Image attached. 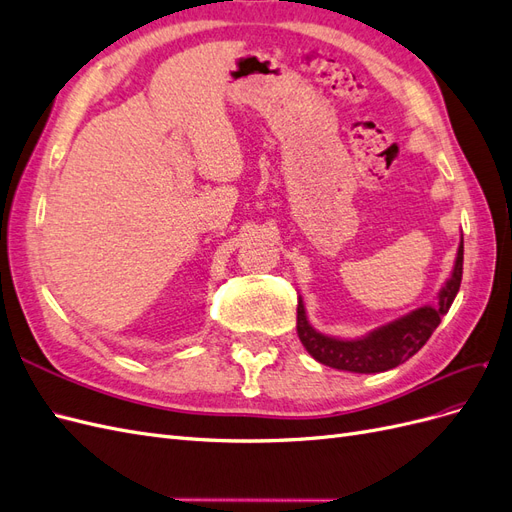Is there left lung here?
Returning <instances> with one entry per match:
<instances>
[{"mask_svg":"<svg viewBox=\"0 0 512 512\" xmlns=\"http://www.w3.org/2000/svg\"><path fill=\"white\" fill-rule=\"evenodd\" d=\"M463 275V239L455 260L451 280L440 290V301L436 307H421L416 312L399 318L378 331L361 339H335L327 337L309 327L305 318L303 301L297 305V333L305 350L322 365L333 369L354 371V374H378V371L393 369L406 363L410 356L421 350L431 333L436 331L442 316L451 309Z\"/></svg>","mask_w":512,"mask_h":512,"instance_id":"8db88e82","label":"left lung"}]
</instances>
